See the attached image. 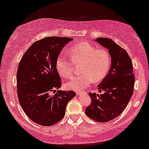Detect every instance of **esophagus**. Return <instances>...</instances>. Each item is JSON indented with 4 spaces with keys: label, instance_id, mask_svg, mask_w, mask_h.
I'll list each match as a JSON object with an SVG mask.
<instances>
[{
    "label": "esophagus",
    "instance_id": "1",
    "mask_svg": "<svg viewBox=\"0 0 149 149\" xmlns=\"http://www.w3.org/2000/svg\"><path fill=\"white\" fill-rule=\"evenodd\" d=\"M83 93H85V91H77V94L78 95H81V94H83Z\"/></svg>",
    "mask_w": 149,
    "mask_h": 149
}]
</instances>
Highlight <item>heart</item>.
<instances>
[{"mask_svg":"<svg viewBox=\"0 0 149 149\" xmlns=\"http://www.w3.org/2000/svg\"><path fill=\"white\" fill-rule=\"evenodd\" d=\"M71 61L62 56L56 62L58 72L63 79H68L72 74L73 64L80 66L81 74L73 77L65 87L68 89L80 91L93 82L102 81L109 72L111 58L109 52L104 48H97L87 42L75 45L68 52Z\"/></svg>","mask_w":149,"mask_h":149,"instance_id":"b5f03b06","label":"heart"}]
</instances>
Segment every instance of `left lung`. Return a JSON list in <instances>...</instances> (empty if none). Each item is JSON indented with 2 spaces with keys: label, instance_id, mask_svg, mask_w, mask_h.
Instances as JSON below:
<instances>
[{
  "label": "left lung",
  "instance_id": "obj_1",
  "mask_svg": "<svg viewBox=\"0 0 149 149\" xmlns=\"http://www.w3.org/2000/svg\"><path fill=\"white\" fill-rule=\"evenodd\" d=\"M95 40L109 49L111 68L97 86L100 92L104 93H89L91 103L85 114L94 121L104 123L118 117L127 107L133 94L134 75L131 58L124 49L108 38Z\"/></svg>",
  "mask_w": 149,
  "mask_h": 149
}]
</instances>
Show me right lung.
Instances as JSON below:
<instances>
[{"mask_svg":"<svg viewBox=\"0 0 149 149\" xmlns=\"http://www.w3.org/2000/svg\"><path fill=\"white\" fill-rule=\"evenodd\" d=\"M72 38L50 36L34 42L20 60L17 72L18 100L26 115L34 123L54 125L63 119L73 91H52L62 85L56 62L61 51Z\"/></svg>","mask_w":149,"mask_h":149,"instance_id":"right-lung-1","label":"right lung"}]
</instances>
